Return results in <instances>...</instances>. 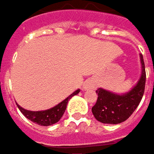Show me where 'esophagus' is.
<instances>
[{
	"mask_svg": "<svg viewBox=\"0 0 154 154\" xmlns=\"http://www.w3.org/2000/svg\"><path fill=\"white\" fill-rule=\"evenodd\" d=\"M84 90H91V89H94L95 88V84L92 81H88L84 84L83 86Z\"/></svg>",
	"mask_w": 154,
	"mask_h": 154,
	"instance_id": "esophagus-1",
	"label": "esophagus"
}]
</instances>
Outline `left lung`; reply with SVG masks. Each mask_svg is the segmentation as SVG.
Here are the masks:
<instances>
[{
	"label": "left lung",
	"mask_w": 154,
	"mask_h": 154,
	"mask_svg": "<svg viewBox=\"0 0 154 154\" xmlns=\"http://www.w3.org/2000/svg\"><path fill=\"white\" fill-rule=\"evenodd\" d=\"M142 72L136 86L126 94H117L103 88H98L96 103L92 108V113L95 119L101 123L116 125L127 120L135 111L145 92L146 69L143 55L140 54Z\"/></svg>",
	"instance_id": "8db88e82"
}]
</instances>
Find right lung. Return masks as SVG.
Listing matches in <instances>:
<instances>
[{
	"label": "right lung",
	"instance_id": "obj_1",
	"mask_svg": "<svg viewBox=\"0 0 154 154\" xmlns=\"http://www.w3.org/2000/svg\"><path fill=\"white\" fill-rule=\"evenodd\" d=\"M79 92H80V89H77L76 91L71 94L68 97H66L64 101H62L59 104L54 106L51 109H46V110L30 111V110L24 109L23 108H22L17 103V105L18 109H20V111L29 120L32 121L35 124H38L39 125H42V126H49V125H54L60 121V119L62 117V116L66 109V105L68 103V101L73 95L77 94Z\"/></svg>",
	"mask_w": 154,
	"mask_h": 154
}]
</instances>
